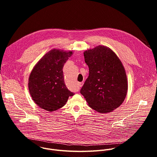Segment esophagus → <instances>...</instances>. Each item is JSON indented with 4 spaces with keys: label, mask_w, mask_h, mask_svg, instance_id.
I'll use <instances>...</instances> for the list:
<instances>
[{
    "label": "esophagus",
    "mask_w": 157,
    "mask_h": 157,
    "mask_svg": "<svg viewBox=\"0 0 157 157\" xmlns=\"http://www.w3.org/2000/svg\"><path fill=\"white\" fill-rule=\"evenodd\" d=\"M82 84H83V82H79V86L80 87H81V86H82Z\"/></svg>",
    "instance_id": "obj_1"
}]
</instances>
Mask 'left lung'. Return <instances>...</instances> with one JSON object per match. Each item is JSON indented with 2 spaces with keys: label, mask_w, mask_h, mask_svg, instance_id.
I'll use <instances>...</instances> for the list:
<instances>
[{
  "label": "left lung",
  "mask_w": 157,
  "mask_h": 157,
  "mask_svg": "<svg viewBox=\"0 0 157 157\" xmlns=\"http://www.w3.org/2000/svg\"><path fill=\"white\" fill-rule=\"evenodd\" d=\"M84 56L89 73L80 93L94 110L110 113L122 104L127 95L124 66L116 53L105 46L86 50Z\"/></svg>",
  "instance_id": "left-lung-1"
}]
</instances>
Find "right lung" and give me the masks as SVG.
<instances>
[{
    "label": "right lung",
    "instance_id": "1",
    "mask_svg": "<svg viewBox=\"0 0 157 157\" xmlns=\"http://www.w3.org/2000/svg\"><path fill=\"white\" fill-rule=\"evenodd\" d=\"M72 52L53 49L44 55L35 66L29 80L30 94L41 109L53 112L64 106L75 94L64 83L63 68Z\"/></svg>",
    "mask_w": 157,
    "mask_h": 157
}]
</instances>
